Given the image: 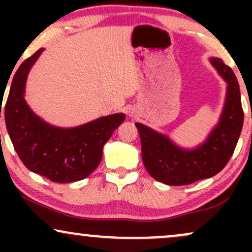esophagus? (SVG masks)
<instances>
[{
    "instance_id": "1",
    "label": "esophagus",
    "mask_w": 252,
    "mask_h": 252,
    "mask_svg": "<svg viewBox=\"0 0 252 252\" xmlns=\"http://www.w3.org/2000/svg\"><path fill=\"white\" fill-rule=\"evenodd\" d=\"M129 115H130V116H134V112L130 111V112H129Z\"/></svg>"
}]
</instances>
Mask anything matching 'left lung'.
<instances>
[{
  "label": "left lung",
  "instance_id": "left-lung-1",
  "mask_svg": "<svg viewBox=\"0 0 252 252\" xmlns=\"http://www.w3.org/2000/svg\"><path fill=\"white\" fill-rule=\"evenodd\" d=\"M211 63L227 83L220 120L204 143L194 149H182L167 137L141 123H135L141 137L142 161L155 180L170 186H184L218 174L226 166L243 128L239 85L233 71L219 58Z\"/></svg>",
  "mask_w": 252,
  "mask_h": 252
}]
</instances>
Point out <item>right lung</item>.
Segmentation results:
<instances>
[{
	"label": "right lung",
	"instance_id": "1",
	"mask_svg": "<svg viewBox=\"0 0 252 252\" xmlns=\"http://www.w3.org/2000/svg\"><path fill=\"white\" fill-rule=\"evenodd\" d=\"M41 53L42 48L26 59L13 78L4 106L8 134L19 158L32 172L60 184L82 180L97 168L104 144L123 123L126 115H109L68 129L42 121L24 97L28 72Z\"/></svg>",
	"mask_w": 252,
	"mask_h": 252
}]
</instances>
